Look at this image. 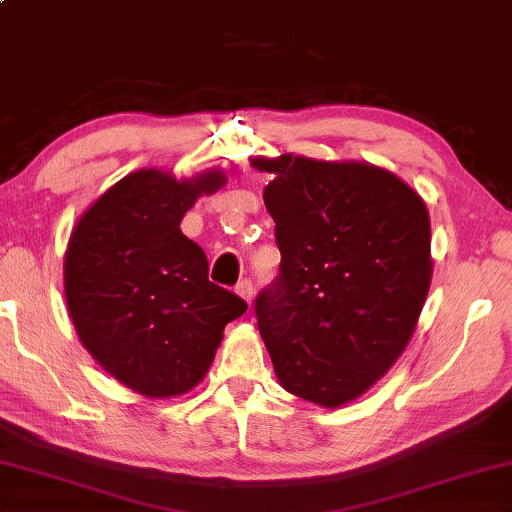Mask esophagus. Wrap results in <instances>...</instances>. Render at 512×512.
<instances>
[{
    "mask_svg": "<svg viewBox=\"0 0 512 512\" xmlns=\"http://www.w3.org/2000/svg\"><path fill=\"white\" fill-rule=\"evenodd\" d=\"M236 292L242 299H247V304H251V297H254V283L249 279H242L236 286Z\"/></svg>",
    "mask_w": 512,
    "mask_h": 512,
    "instance_id": "1",
    "label": "esophagus"
}]
</instances>
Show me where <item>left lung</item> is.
<instances>
[{
    "label": "left lung",
    "instance_id": "obj_1",
    "mask_svg": "<svg viewBox=\"0 0 512 512\" xmlns=\"http://www.w3.org/2000/svg\"><path fill=\"white\" fill-rule=\"evenodd\" d=\"M276 224L279 276L256 297L279 383L324 408L363 395L404 354L431 286L422 197L370 163L251 161Z\"/></svg>",
    "mask_w": 512,
    "mask_h": 512
}]
</instances>
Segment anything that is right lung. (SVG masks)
<instances>
[{
	"instance_id": "1",
	"label": "right lung",
	"mask_w": 512,
	"mask_h": 512,
	"mask_svg": "<svg viewBox=\"0 0 512 512\" xmlns=\"http://www.w3.org/2000/svg\"><path fill=\"white\" fill-rule=\"evenodd\" d=\"M224 181L220 170L181 181L161 170L131 172L81 215L67 242L65 299L83 347L145 397L195 388L224 326L247 311L208 281L204 249L179 226Z\"/></svg>"
}]
</instances>
